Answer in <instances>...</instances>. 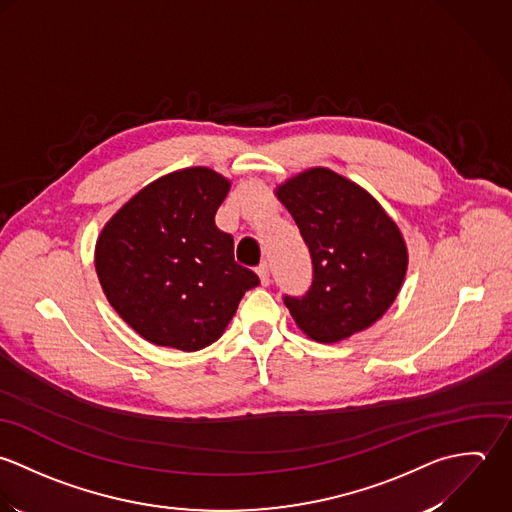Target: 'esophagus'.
Segmentation results:
<instances>
[{
	"instance_id": "obj_1",
	"label": "esophagus",
	"mask_w": 512,
	"mask_h": 512,
	"mask_svg": "<svg viewBox=\"0 0 512 512\" xmlns=\"http://www.w3.org/2000/svg\"><path fill=\"white\" fill-rule=\"evenodd\" d=\"M257 275H259V279H261V285H263V287H267V285L271 283V277H269V265H267V263H263V265H259V267H257Z\"/></svg>"
}]
</instances>
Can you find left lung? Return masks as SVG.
Listing matches in <instances>:
<instances>
[{"label": "left lung", "instance_id": "obj_1", "mask_svg": "<svg viewBox=\"0 0 512 512\" xmlns=\"http://www.w3.org/2000/svg\"><path fill=\"white\" fill-rule=\"evenodd\" d=\"M275 196L289 209L312 257V285L285 297L297 326L320 344L370 328L396 301L408 273V245L380 202L346 176L314 166Z\"/></svg>", "mask_w": 512, "mask_h": 512}]
</instances>
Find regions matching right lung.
Returning a JSON list of instances; mask_svg holds the SVG:
<instances>
[{
  "instance_id": "right-lung-1",
  "label": "right lung",
  "mask_w": 512,
  "mask_h": 512,
  "mask_svg": "<svg viewBox=\"0 0 512 512\" xmlns=\"http://www.w3.org/2000/svg\"><path fill=\"white\" fill-rule=\"evenodd\" d=\"M231 180L194 166L134 194L95 245L104 297L144 340L184 352L215 342L259 277L233 259L215 211Z\"/></svg>"
}]
</instances>
